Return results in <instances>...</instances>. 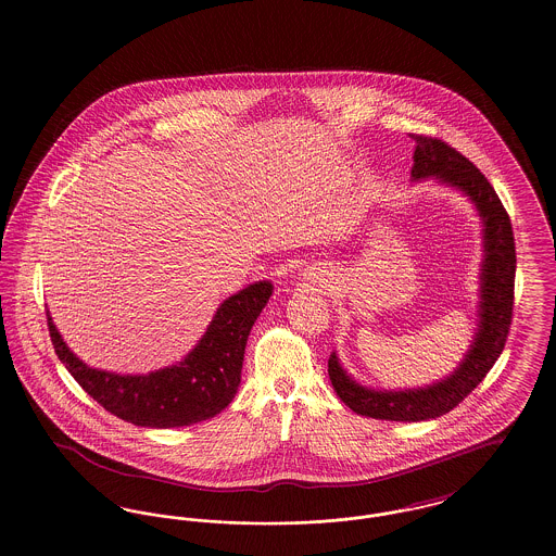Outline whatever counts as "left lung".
Wrapping results in <instances>:
<instances>
[{
    "mask_svg": "<svg viewBox=\"0 0 556 556\" xmlns=\"http://www.w3.org/2000/svg\"><path fill=\"white\" fill-rule=\"evenodd\" d=\"M410 181L435 179L471 200L481 220L483 261L479 268V302L473 342L458 367L444 379L425 388L375 390L358 383L342 367L338 354L329 356V379L348 408L363 417L417 424L442 417L469 396L503 354L515 293V238L510 218L494 187L473 162L458 154L442 139L415 135Z\"/></svg>",
    "mask_w": 556,
    "mask_h": 556,
    "instance_id": "left-lung-1",
    "label": "left lung"
}]
</instances>
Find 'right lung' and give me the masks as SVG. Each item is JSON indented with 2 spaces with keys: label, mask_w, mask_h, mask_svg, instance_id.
<instances>
[{
  "label": "right lung",
  "mask_w": 556,
  "mask_h": 556,
  "mask_svg": "<svg viewBox=\"0 0 556 556\" xmlns=\"http://www.w3.org/2000/svg\"><path fill=\"white\" fill-rule=\"evenodd\" d=\"M270 295V281L250 283L229 295L179 363L146 375L93 369L62 340L50 311L48 327L58 358L108 413L137 427H186L212 419L238 394L248 336Z\"/></svg>",
  "instance_id": "right-lung-1"
}]
</instances>
